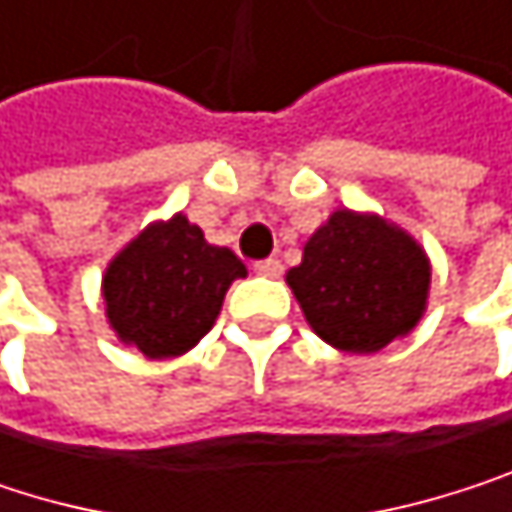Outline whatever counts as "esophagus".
<instances>
[{
  "mask_svg": "<svg viewBox=\"0 0 512 512\" xmlns=\"http://www.w3.org/2000/svg\"><path fill=\"white\" fill-rule=\"evenodd\" d=\"M251 270L258 273V276H267V279H276L282 276V261L279 258H267V261H254Z\"/></svg>",
  "mask_w": 512,
  "mask_h": 512,
  "instance_id": "34e87169",
  "label": "esophagus"
}]
</instances>
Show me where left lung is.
Segmentation results:
<instances>
[{"label":"left lung","mask_w":512,"mask_h":512,"mask_svg":"<svg viewBox=\"0 0 512 512\" xmlns=\"http://www.w3.org/2000/svg\"><path fill=\"white\" fill-rule=\"evenodd\" d=\"M288 285L312 330L348 354H375L414 330L426 309L429 261L399 227L339 209L303 248Z\"/></svg>","instance_id":"8db88e82"}]
</instances>
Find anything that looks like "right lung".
Instances as JSON below:
<instances>
[{
  "label": "right lung",
  "instance_id": "right-lung-1",
  "mask_svg": "<svg viewBox=\"0 0 512 512\" xmlns=\"http://www.w3.org/2000/svg\"><path fill=\"white\" fill-rule=\"evenodd\" d=\"M245 264L230 248L209 245L185 215L146 227L116 254L104 276L107 318L125 345L161 360L194 348L215 324Z\"/></svg>",
  "mask_w": 512,
  "mask_h": 512
}]
</instances>
